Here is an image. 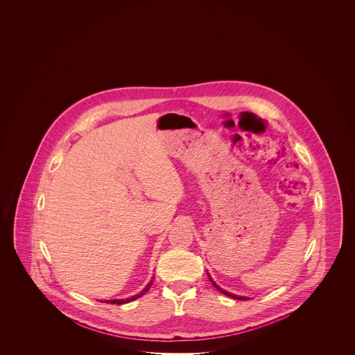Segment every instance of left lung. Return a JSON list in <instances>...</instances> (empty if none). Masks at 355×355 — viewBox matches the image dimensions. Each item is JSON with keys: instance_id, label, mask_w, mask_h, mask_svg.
I'll use <instances>...</instances> for the list:
<instances>
[{"instance_id": "left-lung-1", "label": "left lung", "mask_w": 355, "mask_h": 355, "mask_svg": "<svg viewBox=\"0 0 355 355\" xmlns=\"http://www.w3.org/2000/svg\"><path fill=\"white\" fill-rule=\"evenodd\" d=\"M207 275H209V272H207ZM209 278H210L211 284H213L214 286L217 287V288L220 290L222 294H225V295H227V297H232V298H234V300H241V301H246V300H249L248 297H241V295H236V294H232V293H229V291H226V290H222V288H220V287L218 286V285H217V284H216V282H214L213 279H211V277H210V275H209Z\"/></svg>"}]
</instances>
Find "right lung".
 Wrapping results in <instances>:
<instances>
[{
  "label": "right lung",
  "mask_w": 355,
  "mask_h": 355,
  "mask_svg": "<svg viewBox=\"0 0 355 355\" xmlns=\"http://www.w3.org/2000/svg\"><path fill=\"white\" fill-rule=\"evenodd\" d=\"M153 279L145 286V288L141 291V293H138V294H135L133 297H130V298H126V300H107V301H105L106 304H128V302H130V301H135L137 298H139V297H142L145 293H148V290L152 286Z\"/></svg>",
  "instance_id": "1"
}]
</instances>
